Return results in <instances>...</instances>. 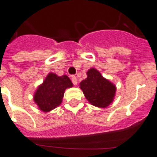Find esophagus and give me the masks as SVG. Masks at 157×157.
Masks as SVG:
<instances>
[{
	"instance_id": "obj_1",
	"label": "esophagus",
	"mask_w": 157,
	"mask_h": 157,
	"mask_svg": "<svg viewBox=\"0 0 157 157\" xmlns=\"http://www.w3.org/2000/svg\"><path fill=\"white\" fill-rule=\"evenodd\" d=\"M72 82H73V84H74V85H77V79L75 76H73V77H72Z\"/></svg>"
}]
</instances>
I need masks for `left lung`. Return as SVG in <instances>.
<instances>
[{
  "instance_id": "1",
  "label": "left lung",
  "mask_w": 157,
  "mask_h": 157,
  "mask_svg": "<svg viewBox=\"0 0 157 157\" xmlns=\"http://www.w3.org/2000/svg\"><path fill=\"white\" fill-rule=\"evenodd\" d=\"M87 75L88 77L80 83V88L86 99L95 107H107L113 101L115 86L95 69H90Z\"/></svg>"
}]
</instances>
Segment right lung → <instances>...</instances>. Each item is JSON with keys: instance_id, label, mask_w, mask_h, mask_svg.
I'll return each mask as SVG.
<instances>
[{"instance_id": "right-lung-1", "label": "right lung", "mask_w": 157, "mask_h": 157, "mask_svg": "<svg viewBox=\"0 0 157 157\" xmlns=\"http://www.w3.org/2000/svg\"><path fill=\"white\" fill-rule=\"evenodd\" d=\"M71 87L73 83L66 75L58 77L54 73H49L38 88L34 100L41 111L48 112L61 104L65 90Z\"/></svg>"}]
</instances>
